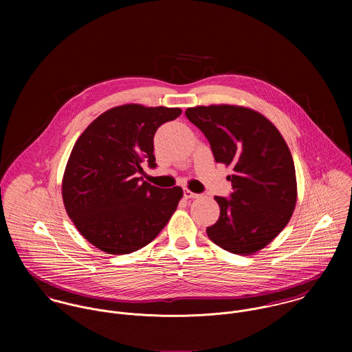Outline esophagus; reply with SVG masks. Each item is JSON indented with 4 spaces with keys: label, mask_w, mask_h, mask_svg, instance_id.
I'll return each mask as SVG.
<instances>
[{
    "label": "esophagus",
    "mask_w": 352,
    "mask_h": 352,
    "mask_svg": "<svg viewBox=\"0 0 352 352\" xmlns=\"http://www.w3.org/2000/svg\"><path fill=\"white\" fill-rule=\"evenodd\" d=\"M199 195L198 194H195V192H192V191H190V190H184V198L186 199H195V198H198Z\"/></svg>",
    "instance_id": "34e87169"
}]
</instances>
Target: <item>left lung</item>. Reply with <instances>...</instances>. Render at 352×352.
Segmentation results:
<instances>
[{
	"label": "left lung",
	"mask_w": 352,
	"mask_h": 352,
	"mask_svg": "<svg viewBox=\"0 0 352 352\" xmlns=\"http://www.w3.org/2000/svg\"><path fill=\"white\" fill-rule=\"evenodd\" d=\"M186 116L210 142L217 162L232 166L230 198L215 197L218 221L208 239L225 251L248 256L268 245L289 223L297 203L296 168L279 130L257 111L240 105H199Z\"/></svg>",
	"instance_id": "1"
}]
</instances>
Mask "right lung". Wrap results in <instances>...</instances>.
I'll return each mask as SVG.
<instances>
[{"label":"right lung","mask_w":352,"mask_h":352,"mask_svg":"<svg viewBox=\"0 0 352 352\" xmlns=\"http://www.w3.org/2000/svg\"><path fill=\"white\" fill-rule=\"evenodd\" d=\"M180 108L124 104L96 118L80 135L62 179L67 215L92 245L109 254L138 251L170 219L180 187L158 188L137 177L155 168L153 138Z\"/></svg>","instance_id":"right-lung-1"}]
</instances>
